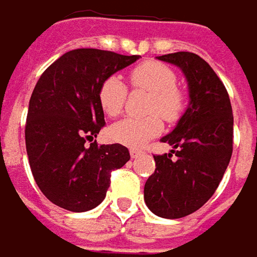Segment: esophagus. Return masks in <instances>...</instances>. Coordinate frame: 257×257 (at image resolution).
<instances>
[{
	"mask_svg": "<svg viewBox=\"0 0 257 257\" xmlns=\"http://www.w3.org/2000/svg\"><path fill=\"white\" fill-rule=\"evenodd\" d=\"M144 153L141 151V150H136V148H132L130 150V156H132V159H138V157H141Z\"/></svg>",
	"mask_w": 257,
	"mask_h": 257,
	"instance_id": "34e87169",
	"label": "esophagus"
}]
</instances>
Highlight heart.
I'll return each instance as SVG.
<instances>
[{
    "mask_svg": "<svg viewBox=\"0 0 257 257\" xmlns=\"http://www.w3.org/2000/svg\"><path fill=\"white\" fill-rule=\"evenodd\" d=\"M130 82L135 88L151 92L147 110L150 115L141 118H125L109 128V136L118 144L127 147H142L157 136L163 122L175 121L184 110V94L177 86V74L168 65L156 61H145L130 71ZM127 88L118 76H109L98 89V103L101 110L115 118L124 110Z\"/></svg>",
    "mask_w": 257,
    "mask_h": 257,
    "instance_id": "heart-1",
    "label": "heart"
}]
</instances>
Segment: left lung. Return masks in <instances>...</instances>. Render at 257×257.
Returning a JSON list of instances; mask_svg holds the SVG:
<instances>
[{
    "label": "left lung",
    "instance_id": "left-lung-1",
    "mask_svg": "<svg viewBox=\"0 0 257 257\" xmlns=\"http://www.w3.org/2000/svg\"><path fill=\"white\" fill-rule=\"evenodd\" d=\"M157 58L183 70L190 101L177 127L162 138L174 150L154 156L156 171L145 183L144 199L156 215L181 218L217 190L232 157L233 115L223 82L199 55L175 52Z\"/></svg>",
    "mask_w": 257,
    "mask_h": 257
}]
</instances>
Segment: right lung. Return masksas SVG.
<instances>
[{"label":"right lung","mask_w":257,"mask_h":257,"mask_svg":"<svg viewBox=\"0 0 257 257\" xmlns=\"http://www.w3.org/2000/svg\"><path fill=\"white\" fill-rule=\"evenodd\" d=\"M139 58L74 49L40 76L30 98L25 145L33 177L52 203L73 212L95 208L106 197L110 172L130 160L125 147L92 139L106 124L98 103L101 83Z\"/></svg>","instance_id":"obj_1"}]
</instances>
